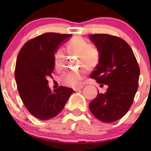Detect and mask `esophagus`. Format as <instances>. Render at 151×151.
Listing matches in <instances>:
<instances>
[{
  "instance_id": "1",
  "label": "esophagus",
  "mask_w": 151,
  "mask_h": 151,
  "mask_svg": "<svg viewBox=\"0 0 151 151\" xmlns=\"http://www.w3.org/2000/svg\"><path fill=\"white\" fill-rule=\"evenodd\" d=\"M83 88V85H80V86L77 87V88H74V91H79V90L82 89V88Z\"/></svg>"
}]
</instances>
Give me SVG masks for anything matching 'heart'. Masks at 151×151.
Segmentation results:
<instances>
[{
    "label": "heart",
    "instance_id": "obj_1",
    "mask_svg": "<svg viewBox=\"0 0 151 151\" xmlns=\"http://www.w3.org/2000/svg\"><path fill=\"white\" fill-rule=\"evenodd\" d=\"M66 51L69 55L77 56V66L91 69L96 66L99 62L100 56L98 50L91 47L88 42L83 39H72L66 46ZM65 60V54L60 49L56 50L53 56V65L56 71L63 68ZM84 78V71H66L60 77L63 84L71 87H77Z\"/></svg>",
    "mask_w": 151,
    "mask_h": 151
}]
</instances>
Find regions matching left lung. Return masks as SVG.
Returning a JSON list of instances; mask_svg holds the SVG:
<instances>
[{
  "instance_id": "8db88e82",
  "label": "left lung",
  "mask_w": 151,
  "mask_h": 151,
  "mask_svg": "<svg viewBox=\"0 0 151 151\" xmlns=\"http://www.w3.org/2000/svg\"><path fill=\"white\" fill-rule=\"evenodd\" d=\"M89 38L100 54L91 78L101 87L108 86L106 93H98L90 103V110L102 122H114L123 118L133 103L138 89L139 65L131 47L121 38L98 33Z\"/></svg>"
}]
</instances>
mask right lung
Segmentation results:
<instances>
[{
  "instance_id": "add662e5",
  "label": "right lung",
  "mask_w": 151,
  "mask_h": 151,
  "mask_svg": "<svg viewBox=\"0 0 151 151\" xmlns=\"http://www.w3.org/2000/svg\"><path fill=\"white\" fill-rule=\"evenodd\" d=\"M71 36L43 33L28 41L17 55L14 74L19 96L29 112L42 121L58 115L74 93L73 89L63 86L52 92L47 80L54 70L55 52Z\"/></svg>"
}]
</instances>
